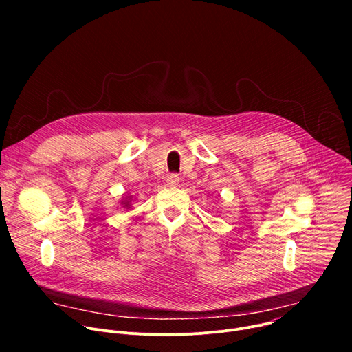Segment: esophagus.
<instances>
[{
    "label": "esophagus",
    "mask_w": 352,
    "mask_h": 352,
    "mask_svg": "<svg viewBox=\"0 0 352 352\" xmlns=\"http://www.w3.org/2000/svg\"><path fill=\"white\" fill-rule=\"evenodd\" d=\"M179 184V177L178 174H170L167 177V185L168 186H177Z\"/></svg>",
    "instance_id": "obj_1"
}]
</instances>
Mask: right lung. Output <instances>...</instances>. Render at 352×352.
<instances>
[{"mask_svg": "<svg viewBox=\"0 0 352 352\" xmlns=\"http://www.w3.org/2000/svg\"><path fill=\"white\" fill-rule=\"evenodd\" d=\"M122 204H124V205H125V206H126V208H128V206H129V204H128V202H126V200H125V202H122Z\"/></svg>", "mask_w": 352, "mask_h": 352, "instance_id": "add662e5", "label": "right lung"}]
</instances>
